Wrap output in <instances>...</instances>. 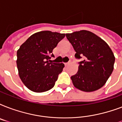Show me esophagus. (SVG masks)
<instances>
[{
  "mask_svg": "<svg viewBox=\"0 0 122 122\" xmlns=\"http://www.w3.org/2000/svg\"><path fill=\"white\" fill-rule=\"evenodd\" d=\"M70 61H69L68 63H65V66H68V65H69V64H70Z\"/></svg>",
  "mask_w": 122,
  "mask_h": 122,
  "instance_id": "obj_1",
  "label": "esophagus"
}]
</instances>
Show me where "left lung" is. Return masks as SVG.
<instances>
[{
	"label": "left lung",
	"instance_id": "obj_1",
	"mask_svg": "<svg viewBox=\"0 0 122 122\" xmlns=\"http://www.w3.org/2000/svg\"><path fill=\"white\" fill-rule=\"evenodd\" d=\"M80 62L78 71L71 76L74 87L84 92L97 91L106 83L114 68L115 57L107 43L87 30L66 34Z\"/></svg>",
	"mask_w": 122,
	"mask_h": 122
}]
</instances>
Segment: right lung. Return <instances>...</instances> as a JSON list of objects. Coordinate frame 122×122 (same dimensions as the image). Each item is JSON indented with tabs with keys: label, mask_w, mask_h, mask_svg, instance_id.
<instances>
[{
	"label": "right lung",
	"mask_w": 122,
	"mask_h": 122,
	"mask_svg": "<svg viewBox=\"0 0 122 122\" xmlns=\"http://www.w3.org/2000/svg\"><path fill=\"white\" fill-rule=\"evenodd\" d=\"M65 37V33L39 31L31 35L20 46L16 60L18 74L30 91L43 92L54 86L65 65L49 63V55Z\"/></svg>",
	"instance_id": "obj_1"
}]
</instances>
